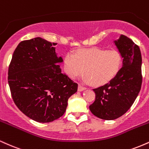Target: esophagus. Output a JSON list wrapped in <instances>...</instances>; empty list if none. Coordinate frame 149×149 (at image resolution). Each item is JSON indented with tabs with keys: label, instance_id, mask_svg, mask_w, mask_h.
I'll return each mask as SVG.
<instances>
[{
	"label": "esophagus",
	"instance_id": "obj_1",
	"mask_svg": "<svg viewBox=\"0 0 149 149\" xmlns=\"http://www.w3.org/2000/svg\"><path fill=\"white\" fill-rule=\"evenodd\" d=\"M86 90V88H85V87L82 86V85H78V91L81 92V91H83V90Z\"/></svg>",
	"mask_w": 149,
	"mask_h": 149
}]
</instances>
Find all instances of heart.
<instances>
[{
	"mask_svg": "<svg viewBox=\"0 0 149 149\" xmlns=\"http://www.w3.org/2000/svg\"><path fill=\"white\" fill-rule=\"evenodd\" d=\"M122 65V57L119 52L95 48L83 49L76 54L69 53L64 59L66 72L71 78L83 74L87 76L85 80L95 85L108 83L119 72Z\"/></svg>",
	"mask_w": 149,
	"mask_h": 149,
	"instance_id": "b5f03b06",
	"label": "heart"
}]
</instances>
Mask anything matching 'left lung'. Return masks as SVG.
Returning a JSON list of instances; mask_svg holds the SVG:
<instances>
[{"label": "left lung", "mask_w": 149, "mask_h": 149, "mask_svg": "<svg viewBox=\"0 0 149 149\" xmlns=\"http://www.w3.org/2000/svg\"><path fill=\"white\" fill-rule=\"evenodd\" d=\"M114 43L123 59V67L109 83L93 89L96 97L90 106L93 115L107 120L118 118L129 110L142 83V60L139 46L124 35H120Z\"/></svg>", "instance_id": "1"}]
</instances>
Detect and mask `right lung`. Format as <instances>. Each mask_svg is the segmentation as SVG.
<instances>
[{"mask_svg": "<svg viewBox=\"0 0 149 149\" xmlns=\"http://www.w3.org/2000/svg\"><path fill=\"white\" fill-rule=\"evenodd\" d=\"M57 43L42 38L23 40L13 53L8 84L15 104L31 119L49 123L64 115L78 84L61 72Z\"/></svg>", "mask_w": 149, "mask_h": 149, "instance_id": "right-lung-1", "label": "right lung"}]
</instances>
